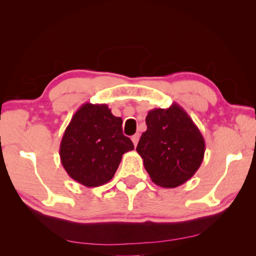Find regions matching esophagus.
<instances>
[{
    "label": "esophagus",
    "mask_w": 256,
    "mask_h": 256,
    "mask_svg": "<svg viewBox=\"0 0 256 256\" xmlns=\"http://www.w3.org/2000/svg\"><path fill=\"white\" fill-rule=\"evenodd\" d=\"M131 140H132V142H133L134 146H136L138 143V140H140V134H138H138H134L133 136L131 138Z\"/></svg>",
    "instance_id": "esophagus-1"
}]
</instances>
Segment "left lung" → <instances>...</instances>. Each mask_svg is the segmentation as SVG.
Returning a JSON list of instances; mask_svg holds the SVG:
<instances>
[{
  "label": "left lung",
  "instance_id": "8db88e82",
  "mask_svg": "<svg viewBox=\"0 0 256 256\" xmlns=\"http://www.w3.org/2000/svg\"><path fill=\"white\" fill-rule=\"evenodd\" d=\"M136 150L152 182L176 188L192 178L204 160L206 144L197 125L177 103L153 108Z\"/></svg>",
  "mask_w": 256,
  "mask_h": 256
}]
</instances>
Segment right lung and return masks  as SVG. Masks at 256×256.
Returning a JSON list of instances; mask_svg holds the SVG:
<instances>
[{
    "mask_svg": "<svg viewBox=\"0 0 256 256\" xmlns=\"http://www.w3.org/2000/svg\"><path fill=\"white\" fill-rule=\"evenodd\" d=\"M134 150L122 132V118L106 104L84 103L74 114L62 138V164L74 180L86 187L110 182L122 156Z\"/></svg>",
    "mask_w": 256,
    "mask_h": 256,
    "instance_id": "right-lung-1",
    "label": "right lung"
}]
</instances>
